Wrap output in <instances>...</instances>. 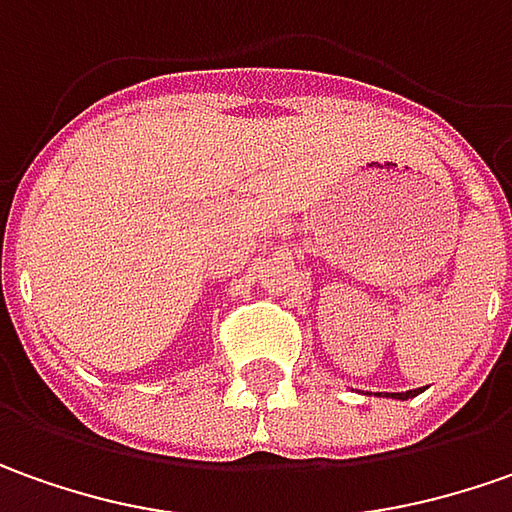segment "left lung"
<instances>
[{
	"label": "left lung",
	"instance_id": "left-lung-1",
	"mask_svg": "<svg viewBox=\"0 0 512 512\" xmlns=\"http://www.w3.org/2000/svg\"><path fill=\"white\" fill-rule=\"evenodd\" d=\"M416 394H419V391H402V394H391V397H394V399H411V397H416Z\"/></svg>",
	"mask_w": 512,
	"mask_h": 512
}]
</instances>
